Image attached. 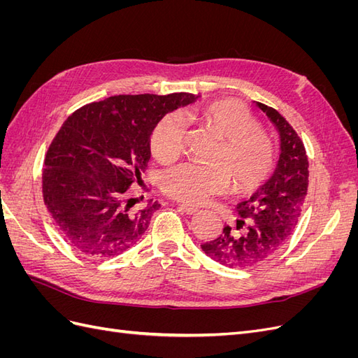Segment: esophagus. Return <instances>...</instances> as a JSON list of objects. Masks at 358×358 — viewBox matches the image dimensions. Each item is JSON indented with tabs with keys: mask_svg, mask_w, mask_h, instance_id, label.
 <instances>
[{
	"mask_svg": "<svg viewBox=\"0 0 358 358\" xmlns=\"http://www.w3.org/2000/svg\"><path fill=\"white\" fill-rule=\"evenodd\" d=\"M179 209L182 212H185L187 215H194L199 212V208H196V206H188V204H179Z\"/></svg>",
	"mask_w": 358,
	"mask_h": 358,
	"instance_id": "34e87169",
	"label": "esophagus"
}]
</instances>
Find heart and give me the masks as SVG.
Instances as JSON below:
<instances>
[{
  "instance_id": "heart-1",
  "label": "heart",
  "mask_w": 358,
  "mask_h": 358,
  "mask_svg": "<svg viewBox=\"0 0 358 358\" xmlns=\"http://www.w3.org/2000/svg\"><path fill=\"white\" fill-rule=\"evenodd\" d=\"M200 117L222 138L213 155L218 162L187 161L166 170L161 176L166 196L197 206L224 192L230 179L239 192L251 191L267 179L275 164V146L245 104L230 99L210 101L200 109ZM185 137V117L178 112L167 113L150 133V154L159 162L176 159Z\"/></svg>"
}]
</instances>
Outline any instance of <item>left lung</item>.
<instances>
[{
    "instance_id": "obj_1",
    "label": "left lung",
    "mask_w": 358,
    "mask_h": 358,
    "mask_svg": "<svg viewBox=\"0 0 358 358\" xmlns=\"http://www.w3.org/2000/svg\"><path fill=\"white\" fill-rule=\"evenodd\" d=\"M280 137V155L273 176L251 199L237 204L239 220L222 234L201 245L216 263L252 267L272 257L296 229L308 194L309 161L305 145L287 119L273 107L258 103Z\"/></svg>"
}]
</instances>
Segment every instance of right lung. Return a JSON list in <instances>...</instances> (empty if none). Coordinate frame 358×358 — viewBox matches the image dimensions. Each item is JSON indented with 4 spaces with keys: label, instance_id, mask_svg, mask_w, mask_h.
Segmentation results:
<instances>
[{
    "label": "right lung",
    "instance_id": "obj_1",
    "mask_svg": "<svg viewBox=\"0 0 358 358\" xmlns=\"http://www.w3.org/2000/svg\"><path fill=\"white\" fill-rule=\"evenodd\" d=\"M194 100L188 92L113 95L64 121L46 152L41 185L69 245L86 257L110 258L137 243L161 206L134 209L129 192L148 167L150 131L167 112Z\"/></svg>",
    "mask_w": 358,
    "mask_h": 358
}]
</instances>
